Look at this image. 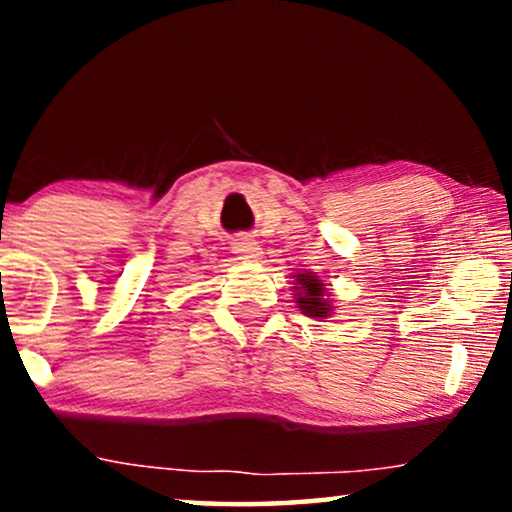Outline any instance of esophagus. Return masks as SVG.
<instances>
[{"label":"esophagus","instance_id":"34e87169","mask_svg":"<svg viewBox=\"0 0 512 512\" xmlns=\"http://www.w3.org/2000/svg\"><path fill=\"white\" fill-rule=\"evenodd\" d=\"M233 254H237L240 258H258L263 254L261 244L256 240H249V237H237L233 242Z\"/></svg>","mask_w":512,"mask_h":512}]
</instances>
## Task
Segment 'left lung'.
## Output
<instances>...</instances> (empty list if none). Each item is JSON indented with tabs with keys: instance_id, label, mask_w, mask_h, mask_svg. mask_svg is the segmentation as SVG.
Segmentation results:
<instances>
[{
	"instance_id": "left-lung-1",
	"label": "left lung",
	"mask_w": 512,
	"mask_h": 512,
	"mask_svg": "<svg viewBox=\"0 0 512 512\" xmlns=\"http://www.w3.org/2000/svg\"><path fill=\"white\" fill-rule=\"evenodd\" d=\"M298 307L307 317H328L331 305L324 300L326 286L321 279L312 275H298Z\"/></svg>"
}]
</instances>
